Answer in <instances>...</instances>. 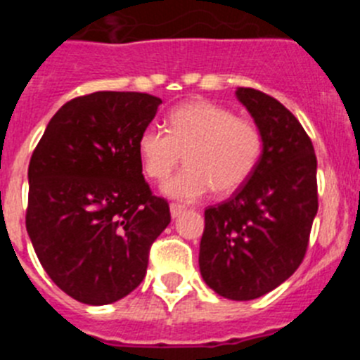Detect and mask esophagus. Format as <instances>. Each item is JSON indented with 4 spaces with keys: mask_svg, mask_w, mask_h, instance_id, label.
Segmentation results:
<instances>
[{
    "mask_svg": "<svg viewBox=\"0 0 360 360\" xmlns=\"http://www.w3.org/2000/svg\"><path fill=\"white\" fill-rule=\"evenodd\" d=\"M169 209H171V216H173V218H178V216L186 211V207H184V205H180V203H171Z\"/></svg>",
    "mask_w": 360,
    "mask_h": 360,
    "instance_id": "obj_1",
    "label": "esophagus"
}]
</instances>
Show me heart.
Here are the masks:
<instances>
[{
    "mask_svg": "<svg viewBox=\"0 0 360 360\" xmlns=\"http://www.w3.org/2000/svg\"><path fill=\"white\" fill-rule=\"evenodd\" d=\"M265 139L252 120L209 101H193L173 108L167 131L148 126L139 136L136 151L144 173L164 182L186 155L187 167L164 186L174 200L195 202L207 191L231 195L249 182L262 162Z\"/></svg>",
    "mask_w": 360,
    "mask_h": 360,
    "instance_id": "obj_1",
    "label": "heart"
}]
</instances>
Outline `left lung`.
Returning <instances> with one entry per match:
<instances>
[{
    "mask_svg": "<svg viewBox=\"0 0 360 360\" xmlns=\"http://www.w3.org/2000/svg\"><path fill=\"white\" fill-rule=\"evenodd\" d=\"M236 97L263 133L265 149L249 182L205 209L200 272L232 301H250L294 274L317 214V158L310 136L274 97L238 88Z\"/></svg>",
    "mask_w": 360,
    "mask_h": 360,
    "instance_id": "left-lung-1",
    "label": "left lung"
}]
</instances>
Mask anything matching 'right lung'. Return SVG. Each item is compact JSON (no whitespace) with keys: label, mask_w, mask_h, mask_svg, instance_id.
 Listing matches in <instances>:
<instances>
[{"label":"right lung","mask_w":360,"mask_h":360,"mask_svg":"<svg viewBox=\"0 0 360 360\" xmlns=\"http://www.w3.org/2000/svg\"><path fill=\"white\" fill-rule=\"evenodd\" d=\"M160 104L139 91L75 97L32 153L28 236L50 279L84 304L115 303L135 290L153 241L171 221L136 151Z\"/></svg>","instance_id":"1"}]
</instances>
